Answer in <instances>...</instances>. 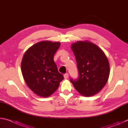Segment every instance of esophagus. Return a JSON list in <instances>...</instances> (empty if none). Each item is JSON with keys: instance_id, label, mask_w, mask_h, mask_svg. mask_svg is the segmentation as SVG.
I'll use <instances>...</instances> for the list:
<instances>
[{"instance_id": "esophagus-1", "label": "esophagus", "mask_w": 128, "mask_h": 128, "mask_svg": "<svg viewBox=\"0 0 128 128\" xmlns=\"http://www.w3.org/2000/svg\"><path fill=\"white\" fill-rule=\"evenodd\" d=\"M64 78H65V79H67V78H68V77H69V74H68V73H66V74H64Z\"/></svg>"}]
</instances>
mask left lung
Listing matches in <instances>:
<instances>
[{"label": "left lung", "mask_w": 128, "mask_h": 128, "mask_svg": "<svg viewBox=\"0 0 128 128\" xmlns=\"http://www.w3.org/2000/svg\"><path fill=\"white\" fill-rule=\"evenodd\" d=\"M71 48L76 59L79 77L70 79L80 94L91 96L98 93L106 85L110 76L107 56L97 45L88 40L73 43Z\"/></svg>", "instance_id": "obj_1"}]
</instances>
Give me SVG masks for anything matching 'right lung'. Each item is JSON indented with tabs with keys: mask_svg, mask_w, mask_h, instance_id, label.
I'll return each instance as SVG.
<instances>
[{
	"mask_svg": "<svg viewBox=\"0 0 128 128\" xmlns=\"http://www.w3.org/2000/svg\"><path fill=\"white\" fill-rule=\"evenodd\" d=\"M60 46L59 42L41 41L28 48L23 56L21 66L24 79L38 96H50L64 79L54 60Z\"/></svg>",
	"mask_w": 128,
	"mask_h": 128,
	"instance_id": "right-lung-1",
	"label": "right lung"
}]
</instances>
